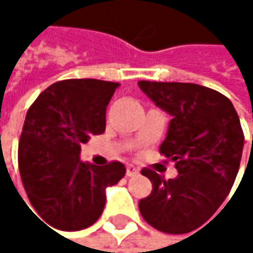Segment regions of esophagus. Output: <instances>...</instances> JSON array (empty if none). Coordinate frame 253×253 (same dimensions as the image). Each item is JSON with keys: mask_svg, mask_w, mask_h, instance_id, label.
Listing matches in <instances>:
<instances>
[{"mask_svg": "<svg viewBox=\"0 0 253 253\" xmlns=\"http://www.w3.org/2000/svg\"><path fill=\"white\" fill-rule=\"evenodd\" d=\"M139 173V170L136 169V167H133V166H128L126 169V174L128 177H131V176H136Z\"/></svg>", "mask_w": 253, "mask_h": 253, "instance_id": "34e87169", "label": "esophagus"}]
</instances>
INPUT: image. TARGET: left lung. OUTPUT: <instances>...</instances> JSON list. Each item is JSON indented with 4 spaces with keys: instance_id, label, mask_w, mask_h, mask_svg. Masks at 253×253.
Instances as JSON below:
<instances>
[{
    "instance_id": "left-lung-1",
    "label": "left lung",
    "mask_w": 253,
    "mask_h": 253,
    "mask_svg": "<svg viewBox=\"0 0 253 253\" xmlns=\"http://www.w3.org/2000/svg\"><path fill=\"white\" fill-rule=\"evenodd\" d=\"M137 84L171 116L160 152L174 161L178 171L164 180L143 169L152 192L139 201V211L163 233H189L215 214L236 180L245 143L239 116L227 96L201 84L148 80Z\"/></svg>"
}]
</instances>
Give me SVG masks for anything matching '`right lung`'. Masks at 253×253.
<instances>
[{
	"label": "right lung",
	"instance_id": "1",
	"mask_svg": "<svg viewBox=\"0 0 253 253\" xmlns=\"http://www.w3.org/2000/svg\"><path fill=\"white\" fill-rule=\"evenodd\" d=\"M119 83L69 79L46 87L30 105L19 142V171L27 198L51 227L92 226L105 207V189L126 167L80 161V146L105 130V111ZM27 205V204H26Z\"/></svg>",
	"mask_w": 253,
	"mask_h": 253
}]
</instances>
